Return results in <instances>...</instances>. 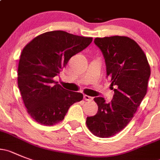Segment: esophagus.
<instances>
[{
    "mask_svg": "<svg viewBox=\"0 0 160 160\" xmlns=\"http://www.w3.org/2000/svg\"><path fill=\"white\" fill-rule=\"evenodd\" d=\"M83 98H84L86 101H92V99H93V98H92V97L89 96V95H83Z\"/></svg>",
    "mask_w": 160,
    "mask_h": 160,
    "instance_id": "esophagus-1",
    "label": "esophagus"
}]
</instances>
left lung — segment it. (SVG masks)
Segmentation results:
<instances>
[{
    "label": "left lung",
    "instance_id": "obj_1",
    "mask_svg": "<svg viewBox=\"0 0 160 160\" xmlns=\"http://www.w3.org/2000/svg\"><path fill=\"white\" fill-rule=\"evenodd\" d=\"M94 42L105 58L114 95L109 103L102 97L94 98L98 112L88 117L86 124L94 135L107 138L121 132L133 118L147 93L151 68L144 52L129 37L95 38Z\"/></svg>",
    "mask_w": 160,
    "mask_h": 160
}]
</instances>
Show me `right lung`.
<instances>
[{"instance_id": "obj_1", "label": "right lung", "mask_w": 160, "mask_h": 160, "mask_svg": "<svg viewBox=\"0 0 160 160\" xmlns=\"http://www.w3.org/2000/svg\"><path fill=\"white\" fill-rule=\"evenodd\" d=\"M92 42L91 37L53 31L38 35L24 46L18 66V87L35 122L48 126L59 123L69 107L83 99V94L65 90L53 77Z\"/></svg>"}]
</instances>
